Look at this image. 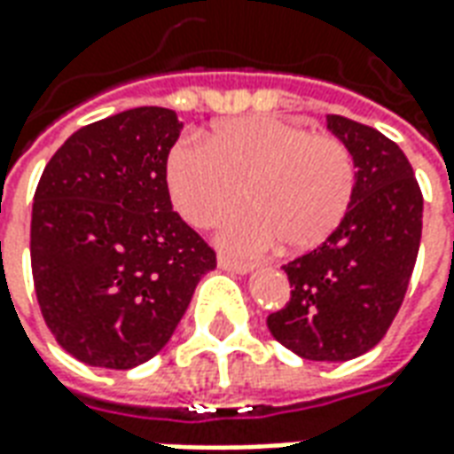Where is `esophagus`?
<instances>
[{
    "mask_svg": "<svg viewBox=\"0 0 454 454\" xmlns=\"http://www.w3.org/2000/svg\"><path fill=\"white\" fill-rule=\"evenodd\" d=\"M218 267L221 270H228V272H236V275H247L253 265H246V262H236V260H231L226 255H218Z\"/></svg>",
    "mask_w": 454,
    "mask_h": 454,
    "instance_id": "34e87169",
    "label": "esophagus"
}]
</instances>
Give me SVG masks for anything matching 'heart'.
<instances>
[{
	"label": "heart",
	"mask_w": 454,
	"mask_h": 454,
	"mask_svg": "<svg viewBox=\"0 0 454 454\" xmlns=\"http://www.w3.org/2000/svg\"><path fill=\"white\" fill-rule=\"evenodd\" d=\"M172 204L192 226L208 228L243 199L221 228V246L262 255L282 240L311 250L333 233L355 192V160L335 136L296 121L247 116L223 121L211 138H182L168 155Z\"/></svg>",
	"instance_id": "obj_1"
}]
</instances>
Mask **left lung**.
<instances>
[{"mask_svg": "<svg viewBox=\"0 0 454 454\" xmlns=\"http://www.w3.org/2000/svg\"><path fill=\"white\" fill-rule=\"evenodd\" d=\"M350 148L355 192L340 226L286 262L292 296L267 328L304 360L345 362L389 331L409 289L423 231V194L403 150L372 126L328 114Z\"/></svg>", "mask_w": 454, "mask_h": 454, "instance_id": "left-lung-1", "label": "left lung"}]
</instances>
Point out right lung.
Returning a JSON list of instances; mask_svg holds the SVG:
<instances>
[{
  "instance_id": "1",
  "label": "right lung",
  "mask_w": 454,
  "mask_h": 454,
  "mask_svg": "<svg viewBox=\"0 0 454 454\" xmlns=\"http://www.w3.org/2000/svg\"><path fill=\"white\" fill-rule=\"evenodd\" d=\"M177 114L138 106L74 130L45 165L31 270L45 325L84 364L130 370L158 355L216 253L177 211L168 155Z\"/></svg>"
}]
</instances>
